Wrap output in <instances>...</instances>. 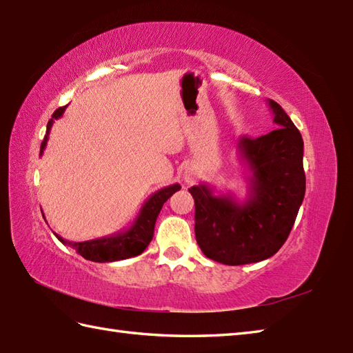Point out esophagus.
I'll return each instance as SVG.
<instances>
[{
    "label": "esophagus",
    "instance_id": "obj_1",
    "mask_svg": "<svg viewBox=\"0 0 353 353\" xmlns=\"http://www.w3.org/2000/svg\"><path fill=\"white\" fill-rule=\"evenodd\" d=\"M185 181L188 182V183L194 182V172H191V171H186V172H185Z\"/></svg>",
    "mask_w": 353,
    "mask_h": 353
}]
</instances>
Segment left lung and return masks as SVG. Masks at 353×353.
Listing matches in <instances>:
<instances>
[{
	"label": "left lung",
	"instance_id": "left-lung-1",
	"mask_svg": "<svg viewBox=\"0 0 353 353\" xmlns=\"http://www.w3.org/2000/svg\"><path fill=\"white\" fill-rule=\"evenodd\" d=\"M276 130L241 138L238 150L252 171L244 203L234 194L215 196L208 185L190 188L196 203V239L209 259L244 265L268 259L287 241L305 197L303 139L273 100Z\"/></svg>",
	"mask_w": 353,
	"mask_h": 353
}]
</instances>
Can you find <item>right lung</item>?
I'll return each mask as SVG.
<instances>
[{"mask_svg":"<svg viewBox=\"0 0 353 353\" xmlns=\"http://www.w3.org/2000/svg\"><path fill=\"white\" fill-rule=\"evenodd\" d=\"M66 106L59 108L48 121L47 134H45V138L41 144V156L43 153L45 145H47L52 123H54V119H59L63 115ZM179 190H181V185L174 183V185L165 186V188L159 191H156L153 196H150L145 203L142 205L141 211L137 219H134L132 226L127 230L118 232V234L91 239V241H83V243L65 241L62 236H59L57 234L54 235L57 236L59 241L71 245L72 249H76V252L81 254L85 259L94 261V262H114V261H121L132 256H138V254H141L147 249V245L153 239L156 219L157 215H159L163 203Z\"/></svg>","mask_w":353,"mask_h":353,"instance_id":"add662e5","label":"right lung"}]
</instances>
